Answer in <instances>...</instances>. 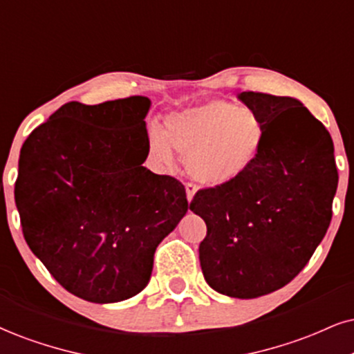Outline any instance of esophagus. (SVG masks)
Returning a JSON list of instances; mask_svg holds the SVG:
<instances>
[{
	"instance_id": "esophagus-1",
	"label": "esophagus",
	"mask_w": 354,
	"mask_h": 354,
	"mask_svg": "<svg viewBox=\"0 0 354 354\" xmlns=\"http://www.w3.org/2000/svg\"><path fill=\"white\" fill-rule=\"evenodd\" d=\"M185 190H187V200H189V202H192V200H194L195 192H197V185L185 184Z\"/></svg>"
}]
</instances>
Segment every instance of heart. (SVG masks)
I'll return each mask as SVG.
<instances>
[{
	"mask_svg": "<svg viewBox=\"0 0 354 354\" xmlns=\"http://www.w3.org/2000/svg\"><path fill=\"white\" fill-rule=\"evenodd\" d=\"M263 142L264 124L257 113L221 100L174 113L164 131L157 126L147 131L152 159L170 164L174 149L189 160L192 177L212 187L243 177L256 162Z\"/></svg>",
	"mask_w": 354,
	"mask_h": 354,
	"instance_id": "1",
	"label": "heart"
}]
</instances>
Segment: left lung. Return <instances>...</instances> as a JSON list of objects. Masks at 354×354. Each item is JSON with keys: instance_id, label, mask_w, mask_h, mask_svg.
<instances>
[{"instance_id": "obj_1", "label": "left lung", "mask_w": 354, "mask_h": 354, "mask_svg": "<svg viewBox=\"0 0 354 354\" xmlns=\"http://www.w3.org/2000/svg\"><path fill=\"white\" fill-rule=\"evenodd\" d=\"M264 124V142L238 180L195 194L207 223L200 266L212 289L254 299L289 283L310 261L331 221L338 187L330 133L299 100L243 91Z\"/></svg>"}]
</instances>
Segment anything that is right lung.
<instances>
[{
    "label": "right lung",
    "instance_id": "1",
    "mask_svg": "<svg viewBox=\"0 0 354 354\" xmlns=\"http://www.w3.org/2000/svg\"><path fill=\"white\" fill-rule=\"evenodd\" d=\"M149 106L146 97L68 102L21 149L15 200L26 243L88 302L139 294L156 248L189 210L177 178L142 167Z\"/></svg>",
    "mask_w": 354,
    "mask_h": 354
}]
</instances>
